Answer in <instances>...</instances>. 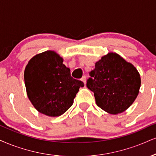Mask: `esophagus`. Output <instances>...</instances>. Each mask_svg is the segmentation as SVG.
I'll use <instances>...</instances> for the list:
<instances>
[{"label": "esophagus", "mask_w": 156, "mask_h": 156, "mask_svg": "<svg viewBox=\"0 0 156 156\" xmlns=\"http://www.w3.org/2000/svg\"><path fill=\"white\" fill-rule=\"evenodd\" d=\"M82 81L84 82V84H86V81H87V79H86V76H82Z\"/></svg>", "instance_id": "esophagus-1"}]
</instances>
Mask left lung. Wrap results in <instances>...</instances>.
<instances>
[{"label":"left lung","instance_id":"left-lung-1","mask_svg":"<svg viewBox=\"0 0 156 156\" xmlns=\"http://www.w3.org/2000/svg\"><path fill=\"white\" fill-rule=\"evenodd\" d=\"M87 87L98 107L111 114L124 112L139 94L141 78L137 69L118 53L110 52L95 63Z\"/></svg>","mask_w":156,"mask_h":156}]
</instances>
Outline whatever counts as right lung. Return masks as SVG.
<instances>
[{"label": "right lung", "mask_w": 156, "mask_h": 156, "mask_svg": "<svg viewBox=\"0 0 156 156\" xmlns=\"http://www.w3.org/2000/svg\"><path fill=\"white\" fill-rule=\"evenodd\" d=\"M56 52L47 51L29 61L24 70L27 95L35 109L48 116L62 115L72 106L84 83L71 76Z\"/></svg>", "instance_id": "add662e5"}]
</instances>
